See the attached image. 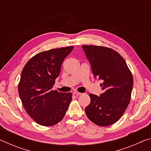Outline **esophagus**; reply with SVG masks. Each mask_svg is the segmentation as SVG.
Instances as JSON below:
<instances>
[{
    "instance_id": "34e87169",
    "label": "esophagus",
    "mask_w": 151,
    "mask_h": 151,
    "mask_svg": "<svg viewBox=\"0 0 151 151\" xmlns=\"http://www.w3.org/2000/svg\"><path fill=\"white\" fill-rule=\"evenodd\" d=\"M73 94H75V95H76V96H79V95H81V94H82V93H79V92H77V91L73 92Z\"/></svg>"
}]
</instances>
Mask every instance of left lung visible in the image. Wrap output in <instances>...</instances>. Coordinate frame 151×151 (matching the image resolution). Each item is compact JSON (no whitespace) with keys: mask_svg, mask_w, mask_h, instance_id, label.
<instances>
[{"mask_svg":"<svg viewBox=\"0 0 151 151\" xmlns=\"http://www.w3.org/2000/svg\"><path fill=\"white\" fill-rule=\"evenodd\" d=\"M82 48L90 63L94 78L101 80L103 93L89 94L91 103L85 108L89 120L99 126L114 124L122 116L131 101L133 78L126 62L111 48L94 45Z\"/></svg>","mask_w":151,"mask_h":151,"instance_id":"8db88e82","label":"left lung"}]
</instances>
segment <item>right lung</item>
Returning <instances> with one entry per match:
<instances>
[{
	"instance_id": "obj_1",
	"label": "right lung",
	"mask_w": 151,
	"mask_h": 151,
	"mask_svg": "<svg viewBox=\"0 0 151 151\" xmlns=\"http://www.w3.org/2000/svg\"><path fill=\"white\" fill-rule=\"evenodd\" d=\"M73 49L68 47L43 51L30 58L22 69L20 99L29 115L42 126L59 122L72 101L70 93H58L52 88L63 60Z\"/></svg>"
}]
</instances>
